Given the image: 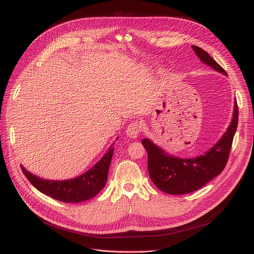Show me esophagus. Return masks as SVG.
Instances as JSON below:
<instances>
[{"label":"esophagus","instance_id":"obj_1","mask_svg":"<svg viewBox=\"0 0 254 254\" xmlns=\"http://www.w3.org/2000/svg\"><path fill=\"white\" fill-rule=\"evenodd\" d=\"M142 129V126L139 122H131L127 127V135L130 138H137L139 136V134L141 132Z\"/></svg>","mask_w":254,"mask_h":254}]
</instances>
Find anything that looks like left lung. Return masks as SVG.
I'll use <instances>...</instances> for the list:
<instances>
[{"label":"left lung","instance_id":"obj_1","mask_svg":"<svg viewBox=\"0 0 254 254\" xmlns=\"http://www.w3.org/2000/svg\"><path fill=\"white\" fill-rule=\"evenodd\" d=\"M195 55L204 64L212 66L217 72L226 75V72L209 53L192 45ZM238 104L232 123L221 139L204 155L193 158H179L171 156L158 148L148 139H143L142 145L148 154V172L151 181L157 189L169 194H186L197 190L223 171L230 156V151L238 127Z\"/></svg>","mask_w":254,"mask_h":254}]
</instances>
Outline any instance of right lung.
<instances>
[{"mask_svg": "<svg viewBox=\"0 0 254 254\" xmlns=\"http://www.w3.org/2000/svg\"><path fill=\"white\" fill-rule=\"evenodd\" d=\"M113 144L101 159L83 175L64 181H50L39 178L21 167V171L32 185L43 193L63 203H80L96 196L108 177L113 155Z\"/></svg>", "mask_w": 254, "mask_h": 254, "instance_id": "obj_1", "label": "right lung"}]
</instances>
